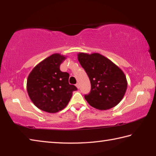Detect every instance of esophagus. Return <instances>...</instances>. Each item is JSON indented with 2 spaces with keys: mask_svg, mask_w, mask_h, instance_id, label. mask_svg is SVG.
Masks as SVG:
<instances>
[{
  "mask_svg": "<svg viewBox=\"0 0 156 156\" xmlns=\"http://www.w3.org/2000/svg\"><path fill=\"white\" fill-rule=\"evenodd\" d=\"M76 87H77L78 89H79V84L78 83H77L76 84Z\"/></svg>",
  "mask_w": 156,
  "mask_h": 156,
  "instance_id": "obj_1",
  "label": "esophagus"
}]
</instances>
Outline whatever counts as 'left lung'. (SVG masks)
Instances as JSON below:
<instances>
[{"label":"left lung","instance_id":"left-lung-1","mask_svg":"<svg viewBox=\"0 0 156 156\" xmlns=\"http://www.w3.org/2000/svg\"><path fill=\"white\" fill-rule=\"evenodd\" d=\"M78 59L90 80L91 91L84 95L88 103L99 110L116 106L123 98L127 87V81L122 71L98 53H79Z\"/></svg>","mask_w":156,"mask_h":156}]
</instances>
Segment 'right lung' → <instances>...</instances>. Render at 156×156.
I'll return each instance as SVG.
<instances>
[{
  "label": "right lung",
  "instance_id": "obj_1",
  "mask_svg": "<svg viewBox=\"0 0 156 156\" xmlns=\"http://www.w3.org/2000/svg\"><path fill=\"white\" fill-rule=\"evenodd\" d=\"M66 57L54 54L34 67L28 76L27 90L36 106L44 112L56 113L67 106L76 87L69 83V74L60 69Z\"/></svg>",
  "mask_w": 156,
  "mask_h": 156
}]
</instances>
